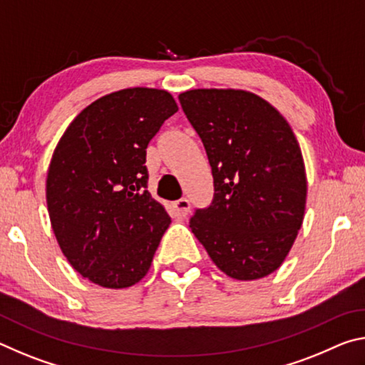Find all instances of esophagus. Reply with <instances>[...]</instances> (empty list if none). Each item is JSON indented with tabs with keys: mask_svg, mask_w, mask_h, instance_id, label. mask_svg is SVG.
<instances>
[{
	"mask_svg": "<svg viewBox=\"0 0 365 365\" xmlns=\"http://www.w3.org/2000/svg\"><path fill=\"white\" fill-rule=\"evenodd\" d=\"M172 207H174L177 217H187V214L190 212V201L187 197H180V200H177L174 205H172Z\"/></svg>",
	"mask_w": 365,
	"mask_h": 365,
	"instance_id": "obj_1",
	"label": "esophagus"
}]
</instances>
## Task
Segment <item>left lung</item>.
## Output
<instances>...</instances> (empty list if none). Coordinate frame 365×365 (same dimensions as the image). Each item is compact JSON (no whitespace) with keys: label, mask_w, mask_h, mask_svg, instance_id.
Returning a JSON list of instances; mask_svg holds the SVG:
<instances>
[{"label":"left lung","mask_w":365,"mask_h":365,"mask_svg":"<svg viewBox=\"0 0 365 365\" xmlns=\"http://www.w3.org/2000/svg\"><path fill=\"white\" fill-rule=\"evenodd\" d=\"M178 100L214 177V200L190 219L191 232L230 279L267 277L287 259L304 219L306 168L292 127L246 90L196 88Z\"/></svg>","instance_id":"1"}]
</instances>
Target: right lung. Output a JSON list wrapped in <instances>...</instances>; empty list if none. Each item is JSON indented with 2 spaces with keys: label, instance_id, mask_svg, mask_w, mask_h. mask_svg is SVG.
<instances>
[{
  "label": "right lung",
  "instance_id": "right-lung-1",
  "mask_svg": "<svg viewBox=\"0 0 365 365\" xmlns=\"http://www.w3.org/2000/svg\"><path fill=\"white\" fill-rule=\"evenodd\" d=\"M177 110L169 91L123 88L80 110L54 148L49 220L67 261L95 285L128 288L151 267L170 217L146 190V148Z\"/></svg>",
  "mask_w": 365,
  "mask_h": 365
}]
</instances>
